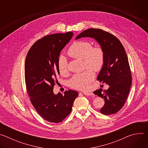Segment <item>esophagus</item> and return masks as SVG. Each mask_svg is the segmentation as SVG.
Returning <instances> with one entry per match:
<instances>
[{
    "instance_id": "esophagus-1",
    "label": "esophagus",
    "mask_w": 148,
    "mask_h": 148,
    "mask_svg": "<svg viewBox=\"0 0 148 148\" xmlns=\"http://www.w3.org/2000/svg\"><path fill=\"white\" fill-rule=\"evenodd\" d=\"M83 94H84V95H89V96H91V95H94L92 92H84Z\"/></svg>"
}]
</instances>
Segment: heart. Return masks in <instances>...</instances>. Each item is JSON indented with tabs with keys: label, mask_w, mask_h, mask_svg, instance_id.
Masks as SVG:
<instances>
[{
	"label": "heart",
	"mask_w": 148,
	"mask_h": 148,
	"mask_svg": "<svg viewBox=\"0 0 148 148\" xmlns=\"http://www.w3.org/2000/svg\"><path fill=\"white\" fill-rule=\"evenodd\" d=\"M70 57L83 60L84 66L94 71L100 70L104 64L105 53L101 46L92 47L89 41L78 40L73 43L67 51ZM58 68L60 74L64 75L68 72L67 61L64 57H60L58 61ZM94 78V74L91 69L74 75L69 81L71 88L86 90Z\"/></svg>",
	"instance_id": "heart-1"
}]
</instances>
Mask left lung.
Masks as SVG:
<instances>
[{
    "label": "left lung",
    "instance_id": "8db88e82",
    "mask_svg": "<svg viewBox=\"0 0 148 148\" xmlns=\"http://www.w3.org/2000/svg\"><path fill=\"white\" fill-rule=\"evenodd\" d=\"M88 37L94 38L103 49L104 64L97 79L110 86L94 94L103 98L105 104L100 112L111 115L118 112L124 105L132 84V75L127 55L121 41L115 36L99 29H89L78 35L75 39Z\"/></svg>",
    "mask_w": 148,
    "mask_h": 148
}]
</instances>
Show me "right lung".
Wrapping results in <instances>:
<instances>
[{"label":"right lung","instance_id":"right-lung-1","mask_svg":"<svg viewBox=\"0 0 148 148\" xmlns=\"http://www.w3.org/2000/svg\"><path fill=\"white\" fill-rule=\"evenodd\" d=\"M73 33H56L38 40L29 50L25 61V76L30 101L39 115L54 123L62 122L71 112L78 92L69 90L64 94H54L58 82L59 56Z\"/></svg>","mask_w":148,"mask_h":148}]
</instances>
